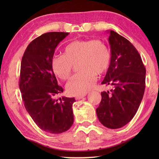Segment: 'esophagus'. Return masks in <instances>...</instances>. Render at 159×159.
I'll list each match as a JSON object with an SVG mask.
<instances>
[{"label": "esophagus", "mask_w": 159, "mask_h": 159, "mask_svg": "<svg viewBox=\"0 0 159 159\" xmlns=\"http://www.w3.org/2000/svg\"><path fill=\"white\" fill-rule=\"evenodd\" d=\"M85 96H86V94H83V95H80V96H76L75 97V98H76V100H80V99L83 98L85 97Z\"/></svg>", "instance_id": "34e87169"}]
</instances>
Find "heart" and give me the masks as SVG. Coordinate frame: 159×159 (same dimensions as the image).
I'll return each instance as SVG.
<instances>
[{
  "mask_svg": "<svg viewBox=\"0 0 159 159\" xmlns=\"http://www.w3.org/2000/svg\"><path fill=\"white\" fill-rule=\"evenodd\" d=\"M111 52L107 46L99 39H76L66 46L63 54L51 59L54 74L60 79L66 80L77 63L79 73L72 77L66 85L70 95L80 96L93 88L97 74L102 75L109 70Z\"/></svg>",
  "mask_w": 159,
  "mask_h": 159,
  "instance_id": "heart-1",
  "label": "heart"
}]
</instances>
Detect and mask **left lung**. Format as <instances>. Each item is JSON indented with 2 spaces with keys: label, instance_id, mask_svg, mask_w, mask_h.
<instances>
[{
  "label": "left lung",
  "instance_id": "obj_1",
  "mask_svg": "<svg viewBox=\"0 0 159 159\" xmlns=\"http://www.w3.org/2000/svg\"><path fill=\"white\" fill-rule=\"evenodd\" d=\"M111 63L102 84L110 85V92L101 93L96 109L100 123L107 128L123 127L139 109L146 87V70L137 49L124 37L109 31Z\"/></svg>",
  "mask_w": 159,
  "mask_h": 159
}]
</instances>
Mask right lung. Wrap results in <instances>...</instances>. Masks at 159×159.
Returning a JSON list of instances; mask_svg holds the SVG:
<instances>
[{
  "instance_id": "add662e5",
  "label": "right lung",
  "mask_w": 159,
  "mask_h": 159,
  "mask_svg": "<svg viewBox=\"0 0 159 159\" xmlns=\"http://www.w3.org/2000/svg\"><path fill=\"white\" fill-rule=\"evenodd\" d=\"M69 33H44L29 43L24 53L19 87L25 109L42 130L60 134L74 122V98L56 96L63 92L51 67L55 48Z\"/></svg>"
}]
</instances>
